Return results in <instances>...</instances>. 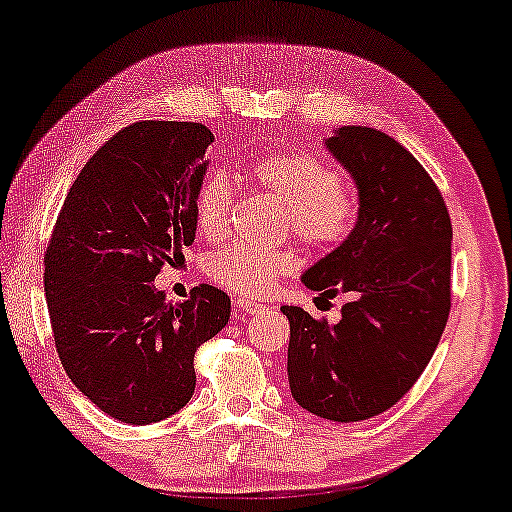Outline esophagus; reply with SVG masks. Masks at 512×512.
Returning <instances> with one entry per match:
<instances>
[{
    "mask_svg": "<svg viewBox=\"0 0 512 512\" xmlns=\"http://www.w3.org/2000/svg\"><path fill=\"white\" fill-rule=\"evenodd\" d=\"M233 307H236L240 315H248V317H257L264 312V305L252 303V300H236V305Z\"/></svg>",
    "mask_w": 512,
    "mask_h": 512,
    "instance_id": "obj_1",
    "label": "esophagus"
}]
</instances>
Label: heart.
<instances>
[{"instance_id":"1","label":"heart","mask_w":512,"mask_h":512,"mask_svg":"<svg viewBox=\"0 0 512 512\" xmlns=\"http://www.w3.org/2000/svg\"><path fill=\"white\" fill-rule=\"evenodd\" d=\"M252 176L274 190L288 205V226L305 245L329 250L341 245L357 224V195L334 166L305 150H281L257 159ZM231 183L214 171L202 181L195 200L197 229L219 236L226 229L231 207ZM288 250H264L248 243H233L209 260L212 281L243 295H262L293 269Z\"/></svg>"}]
</instances>
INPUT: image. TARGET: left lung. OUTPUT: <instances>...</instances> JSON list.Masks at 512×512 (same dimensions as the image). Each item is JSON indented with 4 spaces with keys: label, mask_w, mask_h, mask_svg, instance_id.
Masks as SVG:
<instances>
[{
    "label": "left lung",
    "mask_w": 512,
    "mask_h": 512,
    "mask_svg": "<svg viewBox=\"0 0 512 512\" xmlns=\"http://www.w3.org/2000/svg\"><path fill=\"white\" fill-rule=\"evenodd\" d=\"M357 190V224L303 272L319 295L353 293L341 322L283 305L295 403L331 422L389 410L432 360L451 312V217L424 166L391 135L341 126L324 140Z\"/></svg>",
    "instance_id": "8db88e82"
}]
</instances>
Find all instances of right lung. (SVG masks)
<instances>
[{"label": "right lung", "mask_w": 512, "mask_h": 512, "mask_svg": "<svg viewBox=\"0 0 512 512\" xmlns=\"http://www.w3.org/2000/svg\"><path fill=\"white\" fill-rule=\"evenodd\" d=\"M214 135L202 123L140 121L109 138L66 195L45 255L54 343L73 386L126 424L166 420L193 398L195 350L231 317L197 286H155L195 240V200Z\"/></svg>", "instance_id": "obj_1"}]
</instances>
